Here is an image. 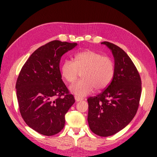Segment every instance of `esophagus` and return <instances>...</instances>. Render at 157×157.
<instances>
[{
  "label": "esophagus",
  "instance_id": "1",
  "mask_svg": "<svg viewBox=\"0 0 157 157\" xmlns=\"http://www.w3.org/2000/svg\"><path fill=\"white\" fill-rule=\"evenodd\" d=\"M75 100L76 102H80V101H82V98H79L78 97H77L76 96H75Z\"/></svg>",
  "mask_w": 157,
  "mask_h": 157
}]
</instances>
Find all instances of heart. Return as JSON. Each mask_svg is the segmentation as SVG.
<instances>
[{"mask_svg":"<svg viewBox=\"0 0 157 157\" xmlns=\"http://www.w3.org/2000/svg\"><path fill=\"white\" fill-rule=\"evenodd\" d=\"M62 78L71 84L78 78L79 73L82 79L72 84L70 91L82 98L93 91L105 89L112 82L115 66L113 60L93 51L79 52L75 55L73 62L65 60L60 68Z\"/></svg>","mask_w":157,"mask_h":157,"instance_id":"heart-1","label":"heart"}]
</instances>
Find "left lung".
<instances>
[{
    "label": "left lung",
    "instance_id": "left-lung-1",
    "mask_svg": "<svg viewBox=\"0 0 157 157\" xmlns=\"http://www.w3.org/2000/svg\"><path fill=\"white\" fill-rule=\"evenodd\" d=\"M101 44L112 52L115 75L104 91L88 98V122L93 133L107 137L121 131L134 117L139 106L142 82L134 63L123 49L109 42Z\"/></svg>",
    "mask_w": 157,
    "mask_h": 157
}]
</instances>
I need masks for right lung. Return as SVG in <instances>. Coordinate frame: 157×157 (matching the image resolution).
Listing matches in <instances>:
<instances>
[{"instance_id": "add662e5", "label": "right lung", "mask_w": 157, "mask_h": 157, "mask_svg": "<svg viewBox=\"0 0 157 157\" xmlns=\"http://www.w3.org/2000/svg\"><path fill=\"white\" fill-rule=\"evenodd\" d=\"M77 45L50 42L32 53L19 73L15 88L20 113L39 134L50 136L61 132L65 115L74 104V97L62 81L59 63L61 56Z\"/></svg>"}]
</instances>
